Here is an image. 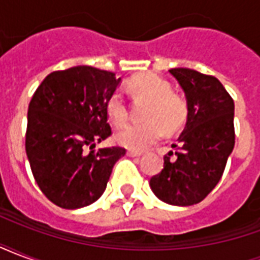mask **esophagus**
I'll list each match as a JSON object with an SVG mask.
<instances>
[{"instance_id": "1", "label": "esophagus", "mask_w": 260, "mask_h": 260, "mask_svg": "<svg viewBox=\"0 0 260 260\" xmlns=\"http://www.w3.org/2000/svg\"><path fill=\"white\" fill-rule=\"evenodd\" d=\"M126 154H128L129 157H139V156H142V152H136V150H128V152H126Z\"/></svg>"}]
</instances>
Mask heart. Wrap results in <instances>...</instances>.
<instances>
[{
  "mask_svg": "<svg viewBox=\"0 0 260 260\" xmlns=\"http://www.w3.org/2000/svg\"><path fill=\"white\" fill-rule=\"evenodd\" d=\"M134 96L149 99L142 124H126L115 134V142L132 150H145L164 135V131L174 132L182 126L188 115L185 100L171 91V85L160 75L146 72L135 75L128 82ZM110 119L115 125L124 124L128 118V107L124 96L114 91L106 103Z\"/></svg>",
  "mask_w": 260,
  "mask_h": 260,
  "instance_id": "1",
  "label": "heart"
}]
</instances>
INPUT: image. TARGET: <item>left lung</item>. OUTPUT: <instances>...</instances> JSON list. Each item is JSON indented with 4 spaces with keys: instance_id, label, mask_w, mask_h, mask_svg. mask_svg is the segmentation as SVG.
I'll list each match as a JSON object with an SVG mask.
<instances>
[{
    "instance_id": "1",
    "label": "left lung",
    "mask_w": 260,
    "mask_h": 260,
    "mask_svg": "<svg viewBox=\"0 0 260 260\" xmlns=\"http://www.w3.org/2000/svg\"><path fill=\"white\" fill-rule=\"evenodd\" d=\"M170 74L185 93L188 117L174 152L164 156V169L150 178V188L169 205L191 206L217 185L234 149V100L214 76L188 68Z\"/></svg>"
}]
</instances>
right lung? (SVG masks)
Instances as JSON below:
<instances>
[{
    "instance_id": "add662e5",
    "label": "right lung",
    "mask_w": 260,
    "mask_h": 260,
    "mask_svg": "<svg viewBox=\"0 0 260 260\" xmlns=\"http://www.w3.org/2000/svg\"><path fill=\"white\" fill-rule=\"evenodd\" d=\"M121 79L79 65L46 76L27 111L26 154L37 185L62 209H79L106 191L124 147L94 150L111 135L106 103Z\"/></svg>"
}]
</instances>
